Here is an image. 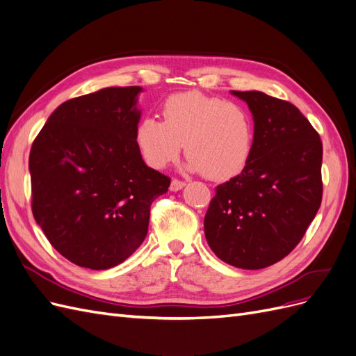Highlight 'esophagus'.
Masks as SVG:
<instances>
[{
    "instance_id": "obj_1",
    "label": "esophagus",
    "mask_w": 356,
    "mask_h": 356,
    "mask_svg": "<svg viewBox=\"0 0 356 356\" xmlns=\"http://www.w3.org/2000/svg\"><path fill=\"white\" fill-rule=\"evenodd\" d=\"M186 186V182L184 181H181V179H178V178H174L170 181V191H178V190H181L182 187Z\"/></svg>"
}]
</instances>
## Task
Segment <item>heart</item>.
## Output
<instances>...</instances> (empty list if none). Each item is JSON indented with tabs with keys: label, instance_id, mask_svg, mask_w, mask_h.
<instances>
[{
	"label": "heart",
	"instance_id": "heart-1",
	"mask_svg": "<svg viewBox=\"0 0 356 356\" xmlns=\"http://www.w3.org/2000/svg\"><path fill=\"white\" fill-rule=\"evenodd\" d=\"M252 141V118L245 106L199 92L169 96L161 105V122L147 117L135 132L136 147L148 166H168L184 144L188 169L213 181L241 174Z\"/></svg>",
	"mask_w": 356,
	"mask_h": 356
}]
</instances>
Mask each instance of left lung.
<instances>
[{
    "mask_svg": "<svg viewBox=\"0 0 356 356\" xmlns=\"http://www.w3.org/2000/svg\"><path fill=\"white\" fill-rule=\"evenodd\" d=\"M254 115L252 152L238 177L215 188L204 236L230 266L257 270L281 261L314 221L322 200V141L297 106L263 92H239Z\"/></svg>",
    "mask_w": 356,
    "mask_h": 356,
    "instance_id": "8db88e82",
    "label": "left lung"
}]
</instances>
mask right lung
Listing matches in <instances>:
<instances>
[{"mask_svg":"<svg viewBox=\"0 0 356 356\" xmlns=\"http://www.w3.org/2000/svg\"><path fill=\"white\" fill-rule=\"evenodd\" d=\"M139 92L106 88L63 102L32 143V213L51 246L80 267L105 270L132 255L152 203L170 184L136 147Z\"/></svg>","mask_w":356,"mask_h":356,"instance_id":"obj_1","label":"right lung"}]
</instances>
